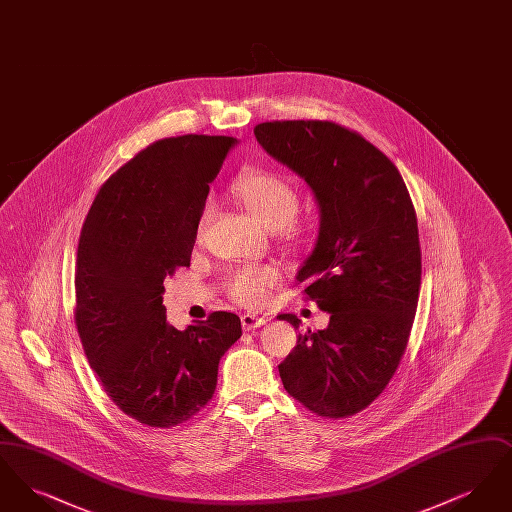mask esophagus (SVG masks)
<instances>
[{
  "label": "esophagus",
  "mask_w": 512,
  "mask_h": 512,
  "mask_svg": "<svg viewBox=\"0 0 512 512\" xmlns=\"http://www.w3.org/2000/svg\"><path fill=\"white\" fill-rule=\"evenodd\" d=\"M267 320L263 317H257V315H242V326H244V330H255V328H259V326H263Z\"/></svg>",
  "instance_id": "esophagus-1"
}]
</instances>
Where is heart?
<instances>
[{"mask_svg": "<svg viewBox=\"0 0 512 512\" xmlns=\"http://www.w3.org/2000/svg\"><path fill=\"white\" fill-rule=\"evenodd\" d=\"M232 192L242 201L251 217L261 222L268 230H282L292 224L299 213V194L284 176L272 171L253 169L245 171L234 180ZM209 209L201 213L197 230L205 228ZM280 276L274 268L251 267L238 268L228 276L230 297L245 305L259 307L267 301L268 292L278 284Z\"/></svg>", "mask_w": 512, "mask_h": 512, "instance_id": "obj_1", "label": "heart"}]
</instances>
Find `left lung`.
Wrapping results in <instances>:
<instances>
[{
    "label": "left lung",
    "mask_w": 512,
    "mask_h": 512,
    "mask_svg": "<svg viewBox=\"0 0 512 512\" xmlns=\"http://www.w3.org/2000/svg\"><path fill=\"white\" fill-rule=\"evenodd\" d=\"M253 132L309 184L320 213L297 280L330 322L299 334L278 366L282 384L318 416H351L390 384L413 328L422 265L411 195L378 147L336 122H261Z\"/></svg>",
    "instance_id": "left-lung-1"
}]
</instances>
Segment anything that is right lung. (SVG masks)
Masks as SVG:
<instances>
[{
    "label": "right lung",
    "mask_w": 512,
    "mask_h": 512,
    "mask_svg": "<svg viewBox=\"0 0 512 512\" xmlns=\"http://www.w3.org/2000/svg\"><path fill=\"white\" fill-rule=\"evenodd\" d=\"M236 142L186 134L147 146L99 188L80 232L74 320L84 353L113 403L151 428L209 403L220 357L242 336L226 311L176 330L163 305V280L190 267L209 184Z\"/></svg>",
    "instance_id": "1"
}]
</instances>
